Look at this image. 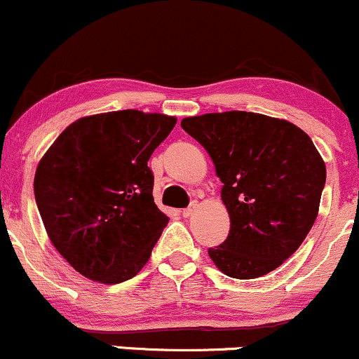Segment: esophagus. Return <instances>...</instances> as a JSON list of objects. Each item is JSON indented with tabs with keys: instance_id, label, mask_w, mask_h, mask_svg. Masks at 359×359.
Here are the masks:
<instances>
[{
	"instance_id": "obj_1",
	"label": "esophagus",
	"mask_w": 359,
	"mask_h": 359,
	"mask_svg": "<svg viewBox=\"0 0 359 359\" xmlns=\"http://www.w3.org/2000/svg\"><path fill=\"white\" fill-rule=\"evenodd\" d=\"M196 209H197V201H192V203L189 204V208H185L184 211H182V216H184V217L192 216V214L196 212Z\"/></svg>"
}]
</instances>
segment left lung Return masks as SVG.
Returning <instances> with one entry per match:
<instances>
[{
  "label": "left lung",
  "mask_w": 359,
  "mask_h": 359,
  "mask_svg": "<svg viewBox=\"0 0 359 359\" xmlns=\"http://www.w3.org/2000/svg\"><path fill=\"white\" fill-rule=\"evenodd\" d=\"M180 126L211 155L231 219L209 257L233 278L270 273L297 251L319 211L325 165L311 137L246 111L184 118Z\"/></svg>",
  "instance_id": "left-lung-1"
}]
</instances>
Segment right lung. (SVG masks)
<instances>
[{"label": "right lung", "instance_id": "add662e5", "mask_svg": "<svg viewBox=\"0 0 359 359\" xmlns=\"http://www.w3.org/2000/svg\"><path fill=\"white\" fill-rule=\"evenodd\" d=\"M175 118L137 109L81 118L36 167V208L74 270L102 283L133 278L168 224L148 160Z\"/></svg>", "mask_w": 359, "mask_h": 359}]
</instances>
